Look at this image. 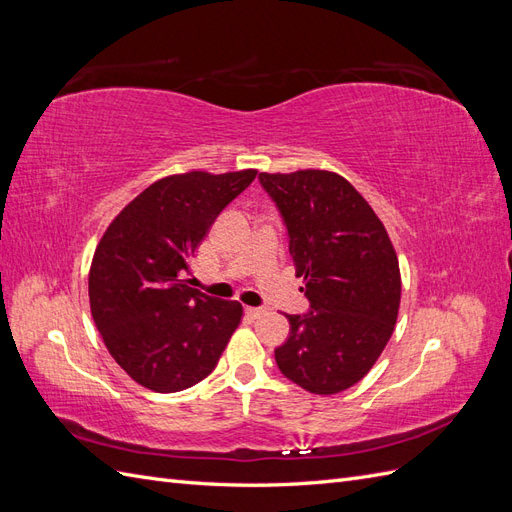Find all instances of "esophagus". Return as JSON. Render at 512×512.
<instances>
[{"label":"esophagus","instance_id":"34e87169","mask_svg":"<svg viewBox=\"0 0 512 512\" xmlns=\"http://www.w3.org/2000/svg\"><path fill=\"white\" fill-rule=\"evenodd\" d=\"M245 314L250 318H260L262 314H265V309H262V307H245Z\"/></svg>","mask_w":512,"mask_h":512}]
</instances>
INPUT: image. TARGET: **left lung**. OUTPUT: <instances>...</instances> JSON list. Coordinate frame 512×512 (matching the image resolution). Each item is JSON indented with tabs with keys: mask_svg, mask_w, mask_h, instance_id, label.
I'll list each match as a JSON object with an SVG mask.
<instances>
[{
	"mask_svg": "<svg viewBox=\"0 0 512 512\" xmlns=\"http://www.w3.org/2000/svg\"><path fill=\"white\" fill-rule=\"evenodd\" d=\"M280 209L309 312L286 316L290 335L275 350L282 374L316 395L365 378L389 342L401 299L393 243L367 200L329 170L260 173Z\"/></svg>",
	"mask_w": 512,
	"mask_h": 512,
	"instance_id": "obj_1",
	"label": "left lung"
}]
</instances>
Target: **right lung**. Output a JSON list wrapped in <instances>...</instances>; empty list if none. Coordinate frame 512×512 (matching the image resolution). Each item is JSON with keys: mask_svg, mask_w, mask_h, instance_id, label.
Instances as JSON below:
<instances>
[{"mask_svg": "<svg viewBox=\"0 0 512 512\" xmlns=\"http://www.w3.org/2000/svg\"><path fill=\"white\" fill-rule=\"evenodd\" d=\"M258 170L170 175L121 209L89 269V305L117 365L149 391L177 393L218 365L243 305L183 280L200 241Z\"/></svg>", "mask_w": 512, "mask_h": 512, "instance_id": "right-lung-1", "label": "right lung"}]
</instances>
